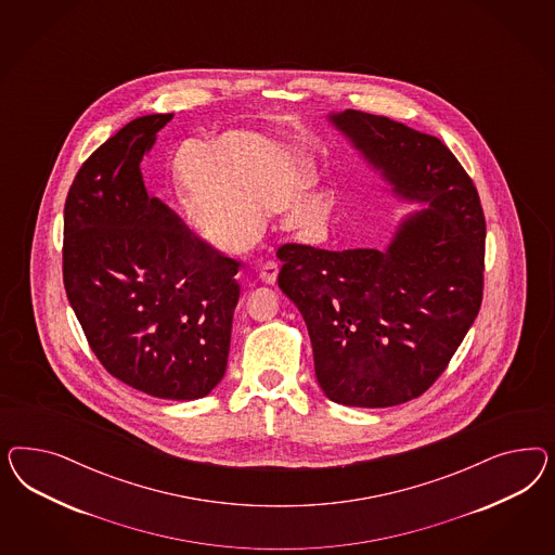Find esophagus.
Here are the masks:
<instances>
[{"instance_id": "obj_1", "label": "esophagus", "mask_w": 555, "mask_h": 555, "mask_svg": "<svg viewBox=\"0 0 555 555\" xmlns=\"http://www.w3.org/2000/svg\"><path fill=\"white\" fill-rule=\"evenodd\" d=\"M276 274H279V264H276L274 260H269V262H264V264H262V269H260V279H262V283H267V285H274V283H276Z\"/></svg>"}]
</instances>
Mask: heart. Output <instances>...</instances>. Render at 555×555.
Here are the masks:
<instances>
[{
  "mask_svg": "<svg viewBox=\"0 0 555 555\" xmlns=\"http://www.w3.org/2000/svg\"><path fill=\"white\" fill-rule=\"evenodd\" d=\"M170 183L189 228L221 253H242L262 234V209L288 230L327 218L334 195L301 186L299 158L285 144L248 130L183 142L170 158Z\"/></svg>",
  "mask_w": 555,
  "mask_h": 555,
  "instance_id": "obj_1",
  "label": "heart"
}]
</instances>
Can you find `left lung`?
<instances>
[{
  "mask_svg": "<svg viewBox=\"0 0 555 555\" xmlns=\"http://www.w3.org/2000/svg\"><path fill=\"white\" fill-rule=\"evenodd\" d=\"M170 119L128 121L75 175L63 281L103 369L152 397L191 401L225 374L242 262L149 197L140 163Z\"/></svg>",
  "mask_w": 555,
  "mask_h": 555,
  "instance_id": "obj_1",
  "label": "left lung"
}]
</instances>
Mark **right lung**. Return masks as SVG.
<instances>
[{
    "instance_id": "add662e5",
    "label": "right lung",
    "mask_w": 555,
    "mask_h": 555,
    "mask_svg": "<svg viewBox=\"0 0 555 555\" xmlns=\"http://www.w3.org/2000/svg\"><path fill=\"white\" fill-rule=\"evenodd\" d=\"M330 119L399 197L427 209L404 219L387 250L281 246L279 286L307 323L325 397L395 406L436 383L480 311L487 221L436 135L356 109Z\"/></svg>"
}]
</instances>
